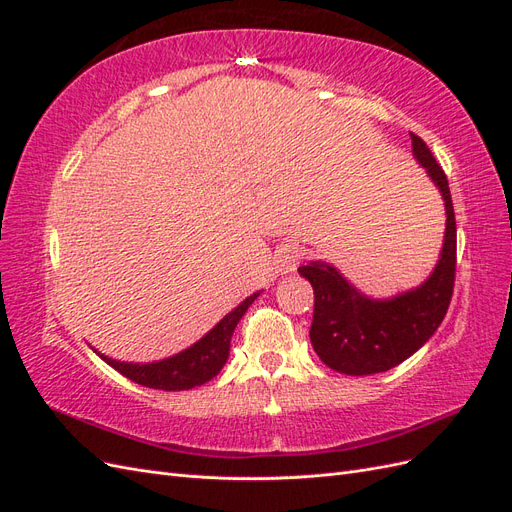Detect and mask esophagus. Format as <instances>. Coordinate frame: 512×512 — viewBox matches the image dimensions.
<instances>
[{
    "label": "esophagus",
    "instance_id": "34e87169",
    "mask_svg": "<svg viewBox=\"0 0 512 512\" xmlns=\"http://www.w3.org/2000/svg\"><path fill=\"white\" fill-rule=\"evenodd\" d=\"M297 258H299L297 250H284V254L280 258V271H284V273L294 271V267H297Z\"/></svg>",
    "mask_w": 512,
    "mask_h": 512
}]
</instances>
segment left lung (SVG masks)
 I'll list each match as a JSON object with an SVG mask.
<instances>
[{"label": "left lung", "instance_id": "left-lung-1", "mask_svg": "<svg viewBox=\"0 0 512 512\" xmlns=\"http://www.w3.org/2000/svg\"><path fill=\"white\" fill-rule=\"evenodd\" d=\"M412 153L444 198L446 230L436 269L427 280L393 299H369L327 262H307L299 273L314 288L309 339L320 361L346 376L389 371L438 331L451 305L457 267V226L442 166L421 136L410 132Z\"/></svg>", "mask_w": 512, "mask_h": 512}]
</instances>
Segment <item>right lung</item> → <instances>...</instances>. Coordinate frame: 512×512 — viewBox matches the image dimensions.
Segmentation results:
<instances>
[{"label":"right lung","instance_id":"right-lung-1","mask_svg":"<svg viewBox=\"0 0 512 512\" xmlns=\"http://www.w3.org/2000/svg\"><path fill=\"white\" fill-rule=\"evenodd\" d=\"M260 292H254L252 297H247L243 303H239L230 314H226L215 327L196 344L190 348L181 350L179 354L168 356L162 361L153 363H123L108 359V356L100 354L113 369H117L121 376L130 378L136 384L149 386V389L158 391H188L194 386H200L209 382L220 374V369L228 361L230 352V337L235 333L237 322L247 312V307L254 303Z\"/></svg>","mask_w":512,"mask_h":512}]
</instances>
